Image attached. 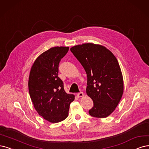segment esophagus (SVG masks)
<instances>
[{"mask_svg":"<svg viewBox=\"0 0 149 149\" xmlns=\"http://www.w3.org/2000/svg\"><path fill=\"white\" fill-rule=\"evenodd\" d=\"M77 96H78L79 97H83V96H84V93H83V92H80V93H77Z\"/></svg>","mask_w":149,"mask_h":149,"instance_id":"1","label":"esophagus"}]
</instances>
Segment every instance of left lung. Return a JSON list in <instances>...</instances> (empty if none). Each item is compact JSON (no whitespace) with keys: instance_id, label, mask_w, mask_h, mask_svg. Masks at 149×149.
<instances>
[{"instance_id":"obj_1","label":"left lung","mask_w":149,"mask_h":149,"mask_svg":"<svg viewBox=\"0 0 149 149\" xmlns=\"http://www.w3.org/2000/svg\"><path fill=\"white\" fill-rule=\"evenodd\" d=\"M87 75L86 94L94 106L89 114L106 118L118 106L123 93V79L118 62L105 47L84 43L70 48Z\"/></svg>"}]
</instances>
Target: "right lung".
<instances>
[{"mask_svg":"<svg viewBox=\"0 0 149 149\" xmlns=\"http://www.w3.org/2000/svg\"><path fill=\"white\" fill-rule=\"evenodd\" d=\"M69 51L68 47H56L42 53L33 64L29 77L30 97L41 117L51 123L68 117L75 96L66 93L58 76L59 63Z\"/></svg>","mask_w":149,"mask_h":149,"instance_id":"right-lung-1","label":"right lung"}]
</instances>
